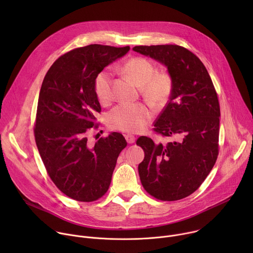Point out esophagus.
I'll return each instance as SVG.
<instances>
[{
  "label": "esophagus",
  "instance_id": "obj_1",
  "mask_svg": "<svg viewBox=\"0 0 253 253\" xmlns=\"http://www.w3.org/2000/svg\"><path fill=\"white\" fill-rule=\"evenodd\" d=\"M125 139H126V141L129 144H133L135 142V137L133 135H131V134H126L125 135Z\"/></svg>",
  "mask_w": 253,
  "mask_h": 253
}]
</instances>
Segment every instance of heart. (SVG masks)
Returning a JSON list of instances; mask_svg holds the SVG:
<instances>
[{"instance_id":"heart-1","label":"heart","mask_w":253,"mask_h":253,"mask_svg":"<svg viewBox=\"0 0 253 253\" xmlns=\"http://www.w3.org/2000/svg\"><path fill=\"white\" fill-rule=\"evenodd\" d=\"M123 71L141 87V93L147 101L155 106L164 105L172 92L173 82L165 71L155 72V66L148 59L135 57L128 60ZM113 75L109 69H104L96 75L94 91L101 103L109 102L112 98ZM152 112L144 104L122 103L116 106L108 116V125L113 130L137 133L146 128Z\"/></svg>"}]
</instances>
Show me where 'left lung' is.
Returning a JSON list of instances; mask_svg holds the SVG:
<instances>
[{
    "mask_svg": "<svg viewBox=\"0 0 253 253\" xmlns=\"http://www.w3.org/2000/svg\"><path fill=\"white\" fill-rule=\"evenodd\" d=\"M133 50L164 64L173 82L169 101L153 128L173 140L155 144L141 136L136 141L145 153L138 166L141 183L156 199L185 198L200 187L218 156L217 93L203 63L186 48L156 45Z\"/></svg>",
    "mask_w": 253,
    "mask_h": 253,
    "instance_id": "8db88e82",
    "label": "left lung"
}]
</instances>
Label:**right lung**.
Masks as SVG:
<instances>
[{
    "label": "right lung",
    "instance_id": "obj_1",
    "mask_svg": "<svg viewBox=\"0 0 253 253\" xmlns=\"http://www.w3.org/2000/svg\"><path fill=\"white\" fill-rule=\"evenodd\" d=\"M129 50L98 44L76 48L59 57L43 80L34 127L36 144L54 184L74 200L92 202L107 192L117 158L127 146L117 132L94 145L88 134L98 127L96 114L101 112L95 77Z\"/></svg>",
    "mask_w": 253,
    "mask_h": 253
}]
</instances>
